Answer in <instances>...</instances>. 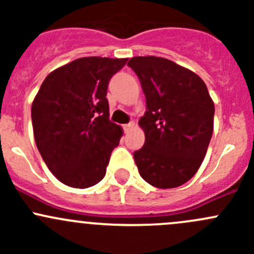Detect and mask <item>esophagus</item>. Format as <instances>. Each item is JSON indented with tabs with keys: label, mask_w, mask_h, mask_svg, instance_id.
I'll list each match as a JSON object with an SVG mask.
<instances>
[{
	"label": "esophagus",
	"mask_w": 254,
	"mask_h": 254,
	"mask_svg": "<svg viewBox=\"0 0 254 254\" xmlns=\"http://www.w3.org/2000/svg\"><path fill=\"white\" fill-rule=\"evenodd\" d=\"M134 123H129V124H125V125H123V129H124V132H129L130 130L132 129V127H134Z\"/></svg>",
	"instance_id": "obj_1"
}]
</instances>
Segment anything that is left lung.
<instances>
[{"mask_svg": "<svg viewBox=\"0 0 254 254\" xmlns=\"http://www.w3.org/2000/svg\"><path fill=\"white\" fill-rule=\"evenodd\" d=\"M127 66L146 98L139 120L145 143L134 152L140 176L156 188L182 186L199 170L211 140L215 107L205 83L163 58L137 56Z\"/></svg>", "mask_w": 254, "mask_h": 254, "instance_id": "left-lung-1", "label": "left lung"}]
</instances>
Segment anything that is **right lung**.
Returning <instances> with one entry per match:
<instances>
[{
	"label": "right lung",
	"instance_id": "1",
	"mask_svg": "<svg viewBox=\"0 0 254 254\" xmlns=\"http://www.w3.org/2000/svg\"><path fill=\"white\" fill-rule=\"evenodd\" d=\"M127 59L91 56L56 68L32 104L37 147L61 183L84 189L106 176L123 130L109 120V81Z\"/></svg>",
	"mask_w": 254,
	"mask_h": 254
}]
</instances>
